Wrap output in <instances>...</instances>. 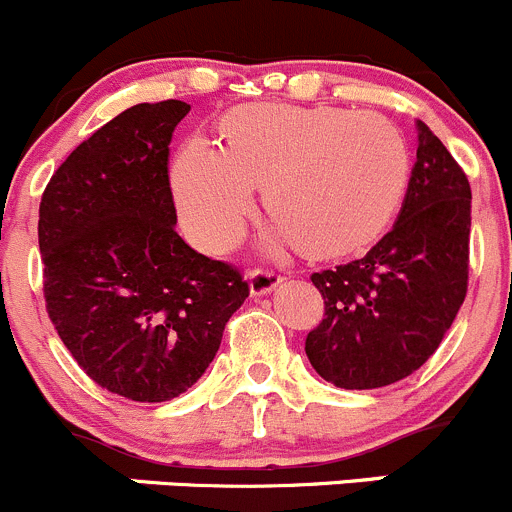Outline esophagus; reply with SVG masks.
I'll use <instances>...</instances> for the list:
<instances>
[{"label": "esophagus", "instance_id": "esophagus-1", "mask_svg": "<svg viewBox=\"0 0 512 512\" xmlns=\"http://www.w3.org/2000/svg\"><path fill=\"white\" fill-rule=\"evenodd\" d=\"M281 281H283L281 273L271 271V268H251L249 271V283L254 296H263V293L273 291Z\"/></svg>", "mask_w": 512, "mask_h": 512}]
</instances>
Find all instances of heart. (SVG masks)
I'll return each mask as SVG.
<instances>
[{
  "label": "heart",
  "instance_id": "1",
  "mask_svg": "<svg viewBox=\"0 0 512 512\" xmlns=\"http://www.w3.org/2000/svg\"><path fill=\"white\" fill-rule=\"evenodd\" d=\"M224 139L194 136L174 164L181 221L214 254L239 244L256 186L273 216V244L351 254L383 234L411 179L406 136L376 111L249 104L226 116Z\"/></svg>",
  "mask_w": 512,
  "mask_h": 512
}]
</instances>
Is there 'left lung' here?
I'll return each mask as SVG.
<instances>
[{"instance_id":"1","label":"left lung","mask_w":512,"mask_h":512,"mask_svg":"<svg viewBox=\"0 0 512 512\" xmlns=\"http://www.w3.org/2000/svg\"><path fill=\"white\" fill-rule=\"evenodd\" d=\"M470 184L443 141L418 121V156L393 229L358 261L311 273L323 321L306 356L323 381L383 388L416 373L468 293Z\"/></svg>"}]
</instances>
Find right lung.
I'll return each instance as SVG.
<instances>
[{
	"mask_svg": "<svg viewBox=\"0 0 512 512\" xmlns=\"http://www.w3.org/2000/svg\"><path fill=\"white\" fill-rule=\"evenodd\" d=\"M191 106L136 104L52 174L39 204L47 313L79 368L109 393L161 403L189 391L249 281L176 234L169 144Z\"/></svg>",
	"mask_w": 512,
	"mask_h": 512,
	"instance_id": "obj_1",
	"label": "right lung"
}]
</instances>
